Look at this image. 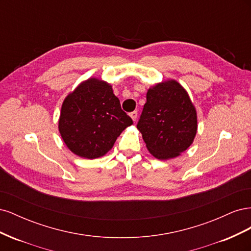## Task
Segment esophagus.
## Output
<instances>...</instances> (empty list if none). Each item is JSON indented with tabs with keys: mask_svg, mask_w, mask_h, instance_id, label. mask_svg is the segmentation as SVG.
<instances>
[{
	"mask_svg": "<svg viewBox=\"0 0 251 251\" xmlns=\"http://www.w3.org/2000/svg\"><path fill=\"white\" fill-rule=\"evenodd\" d=\"M130 116H131V118L133 119V121H136V119H137V112L134 111V112L130 113Z\"/></svg>",
	"mask_w": 251,
	"mask_h": 251,
	"instance_id": "34e87169",
	"label": "esophagus"
}]
</instances>
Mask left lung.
<instances>
[{
  "instance_id": "obj_1",
  "label": "left lung",
  "mask_w": 251,
  "mask_h": 251,
  "mask_svg": "<svg viewBox=\"0 0 251 251\" xmlns=\"http://www.w3.org/2000/svg\"><path fill=\"white\" fill-rule=\"evenodd\" d=\"M148 151L159 160L176 158L194 142L197 111L187 91L175 79L155 83L137 125Z\"/></svg>"
}]
</instances>
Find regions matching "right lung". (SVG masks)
I'll use <instances>...</instances> for the list:
<instances>
[{
    "instance_id": "right-lung-1",
    "label": "right lung",
    "mask_w": 251,
    "mask_h": 251,
    "mask_svg": "<svg viewBox=\"0 0 251 251\" xmlns=\"http://www.w3.org/2000/svg\"><path fill=\"white\" fill-rule=\"evenodd\" d=\"M133 120L121 110L111 83L96 77L81 81L63 101L60 136L73 154L86 159L104 156Z\"/></svg>"
}]
</instances>
